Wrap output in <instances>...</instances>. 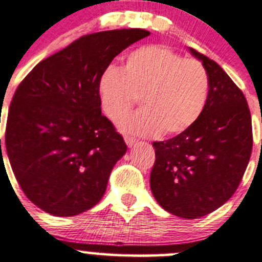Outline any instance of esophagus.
Wrapping results in <instances>:
<instances>
[{
    "label": "esophagus",
    "instance_id": "1",
    "mask_svg": "<svg viewBox=\"0 0 262 262\" xmlns=\"http://www.w3.org/2000/svg\"><path fill=\"white\" fill-rule=\"evenodd\" d=\"M125 142L127 144V146L131 147V146H134L135 144H136L137 140L134 139V137H131V136H125Z\"/></svg>",
    "mask_w": 262,
    "mask_h": 262
}]
</instances>
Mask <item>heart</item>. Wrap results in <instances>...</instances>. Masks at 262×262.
<instances>
[{"label":"heart","mask_w":262,"mask_h":262,"mask_svg":"<svg viewBox=\"0 0 262 262\" xmlns=\"http://www.w3.org/2000/svg\"><path fill=\"white\" fill-rule=\"evenodd\" d=\"M208 95L203 64L163 46L135 49L122 70L107 67L98 81L100 107L110 120L118 121L140 99L144 110L118 122L121 130L139 136L188 130L203 113Z\"/></svg>","instance_id":"obj_1"}]
</instances>
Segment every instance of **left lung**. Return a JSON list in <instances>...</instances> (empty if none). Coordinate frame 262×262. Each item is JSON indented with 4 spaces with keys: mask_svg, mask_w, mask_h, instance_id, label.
Returning <instances> with one entry per match:
<instances>
[{
    "mask_svg": "<svg viewBox=\"0 0 262 262\" xmlns=\"http://www.w3.org/2000/svg\"><path fill=\"white\" fill-rule=\"evenodd\" d=\"M188 51L208 72V100L188 130L152 142L150 188L168 213L198 219L220 208L238 188L252 151V123L247 100L227 72L195 49Z\"/></svg>",
    "mask_w": 262,
    "mask_h": 262,
    "instance_id": "1",
    "label": "left lung"
}]
</instances>
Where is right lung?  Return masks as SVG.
<instances>
[{
	"mask_svg": "<svg viewBox=\"0 0 262 262\" xmlns=\"http://www.w3.org/2000/svg\"><path fill=\"white\" fill-rule=\"evenodd\" d=\"M147 35L144 29L84 35L39 62L17 86L5 146L21 190L46 213L77 215L104 195L127 146L102 115L98 81L116 56Z\"/></svg>",
	"mask_w": 262,
	"mask_h": 262,
	"instance_id": "1",
	"label": "right lung"
}]
</instances>
